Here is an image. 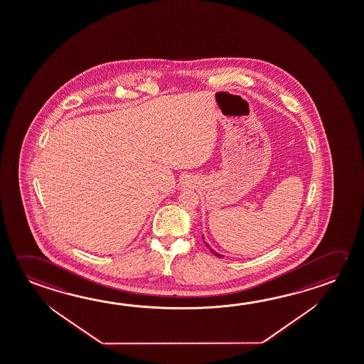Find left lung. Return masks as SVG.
<instances>
[{
    "label": "left lung",
    "instance_id": "obj_1",
    "mask_svg": "<svg viewBox=\"0 0 364 364\" xmlns=\"http://www.w3.org/2000/svg\"><path fill=\"white\" fill-rule=\"evenodd\" d=\"M204 244H205V245H207V247H208V249H210V252H212V253H213V255H216V257H223V255H218V253H217V252H215V250H213V249L210 248V245H208V244H207V242H204Z\"/></svg>",
    "mask_w": 364,
    "mask_h": 364
}]
</instances>
